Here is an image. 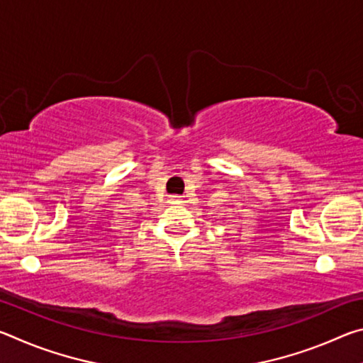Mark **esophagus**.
I'll use <instances>...</instances> for the list:
<instances>
[{
    "label": "esophagus",
    "instance_id": "obj_1",
    "mask_svg": "<svg viewBox=\"0 0 363 363\" xmlns=\"http://www.w3.org/2000/svg\"><path fill=\"white\" fill-rule=\"evenodd\" d=\"M171 201H173V203H181V199L179 196H171Z\"/></svg>",
    "mask_w": 363,
    "mask_h": 363
}]
</instances>
